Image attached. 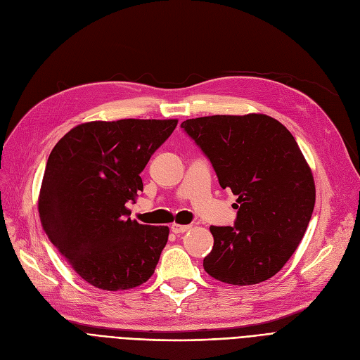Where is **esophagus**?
Segmentation results:
<instances>
[{
	"label": "esophagus",
	"mask_w": 360,
	"mask_h": 360,
	"mask_svg": "<svg viewBox=\"0 0 360 360\" xmlns=\"http://www.w3.org/2000/svg\"><path fill=\"white\" fill-rule=\"evenodd\" d=\"M170 230L173 231V233H184V231L190 230V226H185V224H172L170 226Z\"/></svg>",
	"instance_id": "obj_1"
}]
</instances>
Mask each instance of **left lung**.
I'll use <instances>...</instances> for the list:
<instances>
[{
    "label": "left lung",
    "mask_w": 360,
    "mask_h": 360,
    "mask_svg": "<svg viewBox=\"0 0 360 360\" xmlns=\"http://www.w3.org/2000/svg\"><path fill=\"white\" fill-rule=\"evenodd\" d=\"M211 161L221 188L238 195L233 226H211L203 259L215 280L251 285L281 271L314 211L311 169L285 127L268 115H214L181 124Z\"/></svg>",
    "instance_id": "1"
}]
</instances>
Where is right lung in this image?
I'll return each instance as SVG.
<instances>
[{"label": "right lung", "mask_w": 360, "mask_h": 360, "mask_svg": "<svg viewBox=\"0 0 360 360\" xmlns=\"http://www.w3.org/2000/svg\"><path fill=\"white\" fill-rule=\"evenodd\" d=\"M176 120L94 121L55 145L39 197L44 233L73 271L101 290H129L154 274L169 227L139 224L125 205Z\"/></svg>", "instance_id": "add662e5"}]
</instances>
